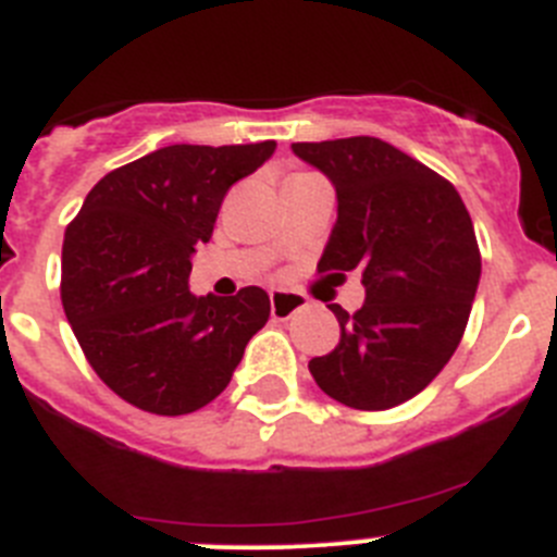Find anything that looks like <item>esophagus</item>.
<instances>
[{"mask_svg":"<svg viewBox=\"0 0 557 557\" xmlns=\"http://www.w3.org/2000/svg\"><path fill=\"white\" fill-rule=\"evenodd\" d=\"M304 307H307V298H304V295L284 293V289H270V312H273V318L287 321L295 312H301Z\"/></svg>","mask_w":557,"mask_h":557,"instance_id":"obj_1","label":"esophagus"}]
</instances>
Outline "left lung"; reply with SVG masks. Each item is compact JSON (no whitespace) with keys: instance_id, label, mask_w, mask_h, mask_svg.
<instances>
[{"instance_id":"left-lung-1","label":"left lung","mask_w":557,"mask_h":557,"mask_svg":"<svg viewBox=\"0 0 557 557\" xmlns=\"http://www.w3.org/2000/svg\"><path fill=\"white\" fill-rule=\"evenodd\" d=\"M337 191V223L318 270L362 273L366 304H339V343L309 371L354 410H391L418 396L451 359L469 323L480 248L466 203L437 172L373 136L298 141Z\"/></svg>"}]
</instances>
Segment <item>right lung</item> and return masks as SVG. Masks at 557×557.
I'll return each mask as SVG.
<instances>
[{
  "label": "right lung",
  "mask_w": 557,
  "mask_h": 557,
  "mask_svg": "<svg viewBox=\"0 0 557 557\" xmlns=\"http://www.w3.org/2000/svg\"><path fill=\"white\" fill-rule=\"evenodd\" d=\"M273 150L275 141L161 147L108 172L69 223L63 312L88 366L127 405L156 416L200 410L268 323L262 287L191 295L189 273L225 191Z\"/></svg>",
  "instance_id": "add662e5"
}]
</instances>
